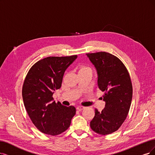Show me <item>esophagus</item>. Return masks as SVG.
Here are the masks:
<instances>
[{
  "label": "esophagus",
  "mask_w": 155,
  "mask_h": 155,
  "mask_svg": "<svg viewBox=\"0 0 155 155\" xmlns=\"http://www.w3.org/2000/svg\"><path fill=\"white\" fill-rule=\"evenodd\" d=\"M84 108H85L84 107L78 106V107H77V110H79V111H81V110H82L83 109H84Z\"/></svg>",
  "instance_id": "34e87169"
}]
</instances>
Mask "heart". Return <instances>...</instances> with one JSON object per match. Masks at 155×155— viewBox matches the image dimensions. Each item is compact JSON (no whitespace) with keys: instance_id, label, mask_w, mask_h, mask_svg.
Here are the masks:
<instances>
[{"instance_id":"obj_1","label":"heart","mask_w":155,"mask_h":155,"mask_svg":"<svg viewBox=\"0 0 155 155\" xmlns=\"http://www.w3.org/2000/svg\"><path fill=\"white\" fill-rule=\"evenodd\" d=\"M84 72L92 73L93 72L92 68L86 65H82L79 68V73H84Z\"/></svg>"}]
</instances>
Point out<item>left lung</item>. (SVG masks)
Listing matches in <instances>:
<instances>
[{
    "instance_id": "8db88e82",
    "label": "left lung",
    "mask_w": 155,
    "mask_h": 155,
    "mask_svg": "<svg viewBox=\"0 0 155 155\" xmlns=\"http://www.w3.org/2000/svg\"><path fill=\"white\" fill-rule=\"evenodd\" d=\"M96 69L99 89L105 92V107L95 109L90 123L94 132L105 135L117 131L125 121L132 100L133 88L127 68L115 55L105 51L86 54Z\"/></svg>"
}]
</instances>
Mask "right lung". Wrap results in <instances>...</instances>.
Here are the masks:
<instances>
[{"instance_id": "add662e5", "label": "right lung", "mask_w": 155, "mask_h": 155, "mask_svg": "<svg viewBox=\"0 0 155 155\" xmlns=\"http://www.w3.org/2000/svg\"><path fill=\"white\" fill-rule=\"evenodd\" d=\"M77 58V55L46 57L31 68L25 78L24 106L32 123L43 134L54 136L64 132L76 113L73 106L53 101L52 96L61 88L66 70Z\"/></svg>"}]
</instances>
